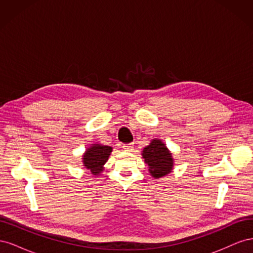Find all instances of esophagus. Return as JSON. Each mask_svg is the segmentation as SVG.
<instances>
[{
	"label": "esophagus",
	"mask_w": 253,
	"mask_h": 253,
	"mask_svg": "<svg viewBox=\"0 0 253 253\" xmlns=\"http://www.w3.org/2000/svg\"><path fill=\"white\" fill-rule=\"evenodd\" d=\"M122 149H124V151H126V152H132L134 149V144L133 143L124 144L122 145Z\"/></svg>",
	"instance_id": "esophagus-1"
}]
</instances>
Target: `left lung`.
Segmentation results:
<instances>
[{
    "mask_svg": "<svg viewBox=\"0 0 253 253\" xmlns=\"http://www.w3.org/2000/svg\"><path fill=\"white\" fill-rule=\"evenodd\" d=\"M144 163L149 167V173L155 179H159L174 169V158L171 151L162 139H152L150 144L141 152Z\"/></svg>",
    "mask_w": 253,
    "mask_h": 253,
    "instance_id": "left-lung-1",
    "label": "left lung"
}]
</instances>
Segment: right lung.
I'll list each match as a JSON object with an SVG mask.
<instances>
[{
	"label": "right lung",
	"mask_w": 253,
	"mask_h": 253,
	"mask_svg": "<svg viewBox=\"0 0 253 253\" xmlns=\"http://www.w3.org/2000/svg\"><path fill=\"white\" fill-rule=\"evenodd\" d=\"M113 151L110 145H104L99 142L91 143L82 155V164L85 169L94 176H100L104 170V165Z\"/></svg>",
	"instance_id": "obj_1"
}]
</instances>
